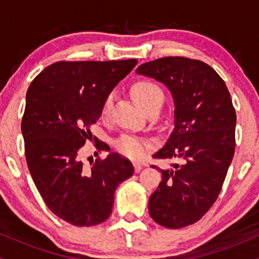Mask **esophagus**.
Returning <instances> with one entry per match:
<instances>
[{"label": "esophagus", "mask_w": 259, "mask_h": 259, "mask_svg": "<svg viewBox=\"0 0 259 259\" xmlns=\"http://www.w3.org/2000/svg\"><path fill=\"white\" fill-rule=\"evenodd\" d=\"M133 164H134V168H135V173H139V171L142 169V165L140 164L139 162H134Z\"/></svg>", "instance_id": "1"}]
</instances>
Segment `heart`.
<instances>
[{
    "label": "heart",
    "mask_w": 259,
    "mask_h": 259,
    "mask_svg": "<svg viewBox=\"0 0 259 259\" xmlns=\"http://www.w3.org/2000/svg\"><path fill=\"white\" fill-rule=\"evenodd\" d=\"M132 94L136 103L146 113L151 112L152 109L160 108V106L164 102V92L162 91V89L148 80H140L135 82L132 86ZM113 99H114L113 94H109L103 101L102 109H101V115L103 118H107L111 113ZM114 145L120 153L129 158H141L150 148L148 141L133 135H121L114 142Z\"/></svg>",
    "instance_id": "obj_1"
}]
</instances>
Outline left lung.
<instances>
[{
    "label": "left lung",
    "mask_w": 259,
    "mask_h": 259,
    "mask_svg": "<svg viewBox=\"0 0 259 259\" xmlns=\"http://www.w3.org/2000/svg\"><path fill=\"white\" fill-rule=\"evenodd\" d=\"M136 73L164 84L174 100V130L153 158L184 159L174 169H159L162 181L150 196V215L162 227H187L213 206L233 160V101L224 80L197 59L158 58Z\"/></svg>",
    "instance_id": "left-lung-1"
}]
</instances>
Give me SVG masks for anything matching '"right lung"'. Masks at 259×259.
<instances>
[{"label":"right lung","mask_w":259,"mask_h":259,"mask_svg":"<svg viewBox=\"0 0 259 259\" xmlns=\"http://www.w3.org/2000/svg\"><path fill=\"white\" fill-rule=\"evenodd\" d=\"M136 64V59L57 62L26 92L22 133L29 171L51 212L75 227L108 219L115 189L134 174L132 162L115 152L92 167L80 153L103 101ZM95 141L97 151L105 150V142Z\"/></svg>","instance_id":"1"}]
</instances>
